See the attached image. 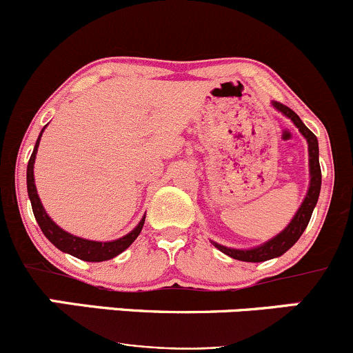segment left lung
<instances>
[{
	"label": "left lung",
	"instance_id": "1",
	"mask_svg": "<svg viewBox=\"0 0 353 353\" xmlns=\"http://www.w3.org/2000/svg\"><path fill=\"white\" fill-rule=\"evenodd\" d=\"M274 107L277 108L279 112L289 117L290 121L294 122V125L299 129V132L306 137L307 141V151H310V190H307L306 199H304L303 203H301L299 210L296 212V216L292 217V221L289 223V226L285 228L284 231L279 232L275 238L268 239L267 243H263L261 246H256V248L252 250H234L228 248V246L219 245V243H214L217 250H221L223 253H226L228 256L234 258V260L241 261H265L272 260V258H277L284 255L287 250L301 238L304 230L307 228L311 219V214L314 210L316 202H318L319 190H321V168H319V150H318V139H316L314 134L304 125L303 121L299 119V115L294 110H290L285 105L279 103V101H274Z\"/></svg>",
	"mask_w": 353,
	"mask_h": 353
}]
</instances>
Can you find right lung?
<instances>
[{
    "instance_id": "right-lung-1",
    "label": "right lung",
    "mask_w": 353,
    "mask_h": 353,
    "mask_svg": "<svg viewBox=\"0 0 353 353\" xmlns=\"http://www.w3.org/2000/svg\"><path fill=\"white\" fill-rule=\"evenodd\" d=\"M43 132V129H42ZM41 136H39L37 143H35L34 152H32L30 159H28V166H27V190H28V197H30L32 202V210H34V216L37 219L39 226L46 238L52 243L56 248H59L61 252L69 253V255L79 258V260L85 261H105L110 260V258L121 255L123 250L129 248L130 245L134 243V239L139 236L141 230L144 226V217L141 219V223L134 228L129 234H125L123 238L115 239V241H90V239H83L78 238L74 234H69L64 230H61L49 216L43 210L41 199H39L37 188H35V180H34V163H35V154H37V148L39 143H41Z\"/></svg>"
}]
</instances>
